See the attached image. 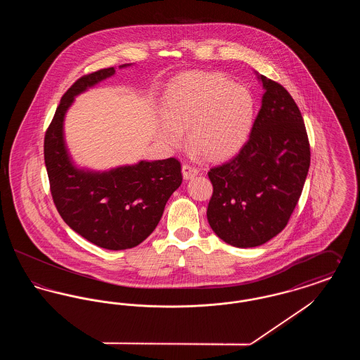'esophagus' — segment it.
Returning a JSON list of instances; mask_svg holds the SVG:
<instances>
[{"mask_svg":"<svg viewBox=\"0 0 360 360\" xmlns=\"http://www.w3.org/2000/svg\"><path fill=\"white\" fill-rule=\"evenodd\" d=\"M182 174H184L185 179H191L198 174V169L191 166V165H184L182 166Z\"/></svg>","mask_w":360,"mask_h":360,"instance_id":"34e87169","label":"esophagus"}]
</instances>
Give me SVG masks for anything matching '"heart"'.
I'll use <instances>...</instances> for the list:
<instances>
[{
  "label": "heart",
  "mask_w": 360,
  "mask_h": 360,
  "mask_svg": "<svg viewBox=\"0 0 360 360\" xmlns=\"http://www.w3.org/2000/svg\"><path fill=\"white\" fill-rule=\"evenodd\" d=\"M160 140L172 148L184 143V131L195 154L225 159L239 151L251 135L255 98L245 86L232 84L219 72H186L172 81L165 94Z\"/></svg>",
  "instance_id": "heart-1"
}]
</instances>
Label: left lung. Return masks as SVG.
<instances>
[{
    "mask_svg": "<svg viewBox=\"0 0 360 360\" xmlns=\"http://www.w3.org/2000/svg\"><path fill=\"white\" fill-rule=\"evenodd\" d=\"M259 78L266 91L250 139L239 154L207 172L213 185L209 225L239 248L262 245L288 225L310 166L308 134L297 103L281 84Z\"/></svg>",
    "mask_w": 360,
    "mask_h": 360,
    "instance_id": "obj_1",
    "label": "left lung"
}]
</instances>
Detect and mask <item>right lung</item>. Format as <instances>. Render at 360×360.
<instances>
[{"label":"right lung","mask_w":360,"mask_h":360,"mask_svg":"<svg viewBox=\"0 0 360 360\" xmlns=\"http://www.w3.org/2000/svg\"><path fill=\"white\" fill-rule=\"evenodd\" d=\"M129 65H122L125 68ZM101 69L77 79L63 94L44 136V162L52 200L59 214L78 235L106 250L132 248L147 239L172 193L182 184L175 158L141 160L108 172L78 170L70 160L63 120L74 97L115 74Z\"/></svg>","instance_id":"add662e5"}]
</instances>
